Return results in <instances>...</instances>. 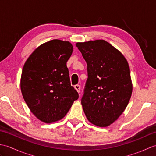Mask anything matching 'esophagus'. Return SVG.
<instances>
[{
	"label": "esophagus",
	"instance_id": "esophagus-1",
	"mask_svg": "<svg viewBox=\"0 0 156 156\" xmlns=\"http://www.w3.org/2000/svg\"><path fill=\"white\" fill-rule=\"evenodd\" d=\"M74 88L76 89V90H77L78 92H80V86L79 84H76L74 86Z\"/></svg>",
	"mask_w": 156,
	"mask_h": 156
}]
</instances>
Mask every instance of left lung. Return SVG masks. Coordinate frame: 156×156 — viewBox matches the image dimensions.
<instances>
[{"label":"left lung","mask_w":156,"mask_h":156,"mask_svg":"<svg viewBox=\"0 0 156 156\" xmlns=\"http://www.w3.org/2000/svg\"><path fill=\"white\" fill-rule=\"evenodd\" d=\"M76 45L87 64L88 79L81 100L85 115L92 124L108 127L123 112L131 97L128 62L121 51L102 39Z\"/></svg>","instance_id":"obj_1"}]
</instances>
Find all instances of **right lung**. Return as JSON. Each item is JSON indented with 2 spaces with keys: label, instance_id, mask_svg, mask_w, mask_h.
Wrapping results in <instances>:
<instances>
[{
  "label": "right lung",
  "instance_id": "add662e5",
  "mask_svg": "<svg viewBox=\"0 0 156 156\" xmlns=\"http://www.w3.org/2000/svg\"><path fill=\"white\" fill-rule=\"evenodd\" d=\"M72 51L71 43L53 39L36 48L23 66V98L32 113L45 123L61 120L78 98L66 66Z\"/></svg>",
  "mask_w": 156,
  "mask_h": 156
}]
</instances>
